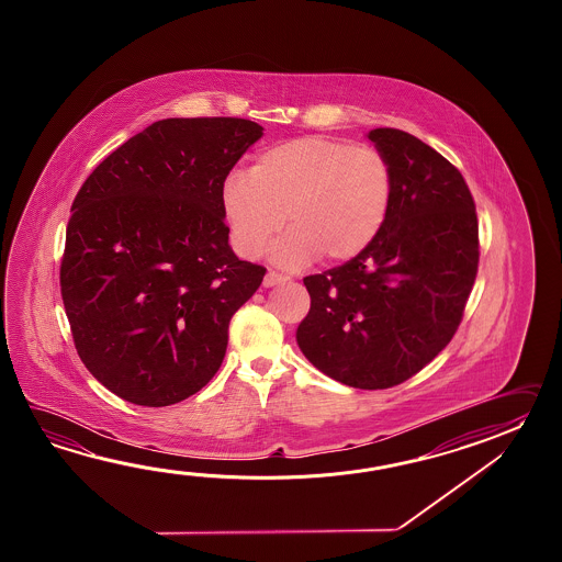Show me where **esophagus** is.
Listing matches in <instances>:
<instances>
[{"mask_svg": "<svg viewBox=\"0 0 562 562\" xmlns=\"http://www.w3.org/2000/svg\"><path fill=\"white\" fill-rule=\"evenodd\" d=\"M286 279H289V277L283 276V273H277V271H269V273H267V276H265L263 285L265 286L281 285V283H285Z\"/></svg>", "mask_w": 562, "mask_h": 562, "instance_id": "obj_1", "label": "esophagus"}]
</instances>
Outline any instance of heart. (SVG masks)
<instances>
[{"mask_svg": "<svg viewBox=\"0 0 562 562\" xmlns=\"http://www.w3.org/2000/svg\"><path fill=\"white\" fill-rule=\"evenodd\" d=\"M394 175L385 156L329 136L276 144L255 158L251 175L231 172L221 206L243 255L255 257L281 227L277 263L299 267L325 252L353 259L370 247L390 215ZM288 216H284V213Z\"/></svg>", "mask_w": 562, "mask_h": 562, "instance_id": "obj_1", "label": "heart"}]
</instances>
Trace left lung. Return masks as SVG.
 I'll list each match as a JSON object with an SVG mask.
<instances>
[{
    "mask_svg": "<svg viewBox=\"0 0 562 562\" xmlns=\"http://www.w3.org/2000/svg\"><path fill=\"white\" fill-rule=\"evenodd\" d=\"M394 175L378 239L351 261L303 279V356L358 390H385L426 368L462 322L480 259L476 204L460 170L397 128L368 134Z\"/></svg>",
    "mask_w": 562,
    "mask_h": 562,
    "instance_id": "left-lung-1",
    "label": "left lung"
}]
</instances>
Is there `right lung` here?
Listing matches in <instances>:
<instances>
[{"label": "right lung", "mask_w": 562, "mask_h": 562, "mask_svg": "<svg viewBox=\"0 0 562 562\" xmlns=\"http://www.w3.org/2000/svg\"><path fill=\"white\" fill-rule=\"evenodd\" d=\"M263 126L167 119L108 155L72 203L64 310L88 371L136 406H170L215 375L228 322L265 277L228 245L221 187Z\"/></svg>", "instance_id": "obj_1"}]
</instances>
